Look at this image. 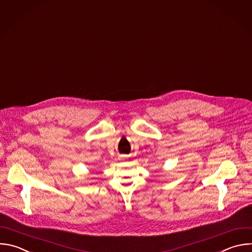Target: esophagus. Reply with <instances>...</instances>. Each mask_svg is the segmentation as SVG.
<instances>
[{
  "label": "esophagus",
  "mask_w": 252,
  "mask_h": 252,
  "mask_svg": "<svg viewBox=\"0 0 252 252\" xmlns=\"http://www.w3.org/2000/svg\"><path fill=\"white\" fill-rule=\"evenodd\" d=\"M120 158H121V159H126V156H125V155H121Z\"/></svg>",
  "instance_id": "esophagus-1"
}]
</instances>
